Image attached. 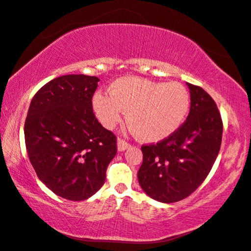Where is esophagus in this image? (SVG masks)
I'll return each instance as SVG.
<instances>
[{
	"mask_svg": "<svg viewBox=\"0 0 251 251\" xmlns=\"http://www.w3.org/2000/svg\"><path fill=\"white\" fill-rule=\"evenodd\" d=\"M129 148H130V143H128L126 140H123V139H118V150L119 151H125Z\"/></svg>",
	"mask_w": 251,
	"mask_h": 251,
	"instance_id": "34e87169",
	"label": "esophagus"
}]
</instances>
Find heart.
Wrapping results in <instances>:
<instances>
[{
    "mask_svg": "<svg viewBox=\"0 0 251 251\" xmlns=\"http://www.w3.org/2000/svg\"><path fill=\"white\" fill-rule=\"evenodd\" d=\"M109 95L98 92L92 99L97 118L112 129L128 112L131 130L142 141L156 142L182 126L190 109V94L178 82H161L138 77L117 79Z\"/></svg>",
    "mask_w": 251,
    "mask_h": 251,
    "instance_id": "b5f03b06",
    "label": "heart"
}]
</instances>
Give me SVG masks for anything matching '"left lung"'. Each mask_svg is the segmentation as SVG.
Segmentation results:
<instances>
[{
  "mask_svg": "<svg viewBox=\"0 0 251 251\" xmlns=\"http://www.w3.org/2000/svg\"><path fill=\"white\" fill-rule=\"evenodd\" d=\"M187 86L191 109L186 120L170 137L141 147L139 183L162 203H175L196 191L212 170L222 144L223 121L216 103L203 88Z\"/></svg>",
  "mask_w": 251,
  "mask_h": 251,
  "instance_id": "obj_1",
  "label": "left lung"
}]
</instances>
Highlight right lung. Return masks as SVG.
<instances>
[{"instance_id":"add662e5","label":"right lung","mask_w":251,"mask_h":251,"mask_svg":"<svg viewBox=\"0 0 251 251\" xmlns=\"http://www.w3.org/2000/svg\"><path fill=\"white\" fill-rule=\"evenodd\" d=\"M98 81L86 75L52 79L35 94L25 120L26 151L38 178L69 201L98 192L117 154V137L92 110Z\"/></svg>"}]
</instances>
